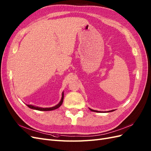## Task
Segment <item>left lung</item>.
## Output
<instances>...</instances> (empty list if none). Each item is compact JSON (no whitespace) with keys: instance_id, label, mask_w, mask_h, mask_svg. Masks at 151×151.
<instances>
[{"instance_id":"1","label":"left lung","mask_w":151,"mask_h":151,"mask_svg":"<svg viewBox=\"0 0 151 151\" xmlns=\"http://www.w3.org/2000/svg\"><path fill=\"white\" fill-rule=\"evenodd\" d=\"M91 109V111H94V112H99V111H96V110H93V109ZM114 110H111V111H113Z\"/></svg>"}]
</instances>
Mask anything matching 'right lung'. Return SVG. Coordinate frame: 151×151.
I'll return each mask as SVG.
<instances>
[{"mask_svg": "<svg viewBox=\"0 0 151 151\" xmlns=\"http://www.w3.org/2000/svg\"><path fill=\"white\" fill-rule=\"evenodd\" d=\"M63 93H62V99H61V101H60V103H59L57 105H56V106H55L53 107H52V108H40V107L35 106H33V105H30V104H26V105L29 108L33 109H36V110H40V111H51V110H53V109H55L60 107L61 105H62V103H63Z\"/></svg>", "mask_w": 151, "mask_h": 151, "instance_id": "right-lung-1", "label": "right lung"}]
</instances>
